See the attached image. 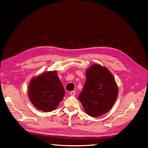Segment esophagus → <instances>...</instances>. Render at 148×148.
Listing matches in <instances>:
<instances>
[{
  "label": "esophagus",
  "instance_id": "1",
  "mask_svg": "<svg viewBox=\"0 0 148 148\" xmlns=\"http://www.w3.org/2000/svg\"><path fill=\"white\" fill-rule=\"evenodd\" d=\"M70 94L71 96H74L75 95V94H76V92L74 91V90H72V91H71V92H70Z\"/></svg>",
  "mask_w": 148,
  "mask_h": 148
}]
</instances>
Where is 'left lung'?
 <instances>
[{"mask_svg": "<svg viewBox=\"0 0 148 148\" xmlns=\"http://www.w3.org/2000/svg\"><path fill=\"white\" fill-rule=\"evenodd\" d=\"M86 78L78 99L89 116L103 115L116 101L119 92L116 82L106 68L97 64L86 71Z\"/></svg>", "mask_w": 148, "mask_h": 148, "instance_id": "8db88e82", "label": "left lung"}]
</instances>
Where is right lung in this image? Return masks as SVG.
I'll return each instance as SVG.
<instances>
[{
	"label": "right lung",
	"mask_w": 148,
	"mask_h": 148,
	"mask_svg": "<svg viewBox=\"0 0 148 148\" xmlns=\"http://www.w3.org/2000/svg\"><path fill=\"white\" fill-rule=\"evenodd\" d=\"M28 96L38 110L49 112L55 110L63 100L65 90L56 71H47L29 82Z\"/></svg>",
	"instance_id": "right-lung-1"
}]
</instances>
